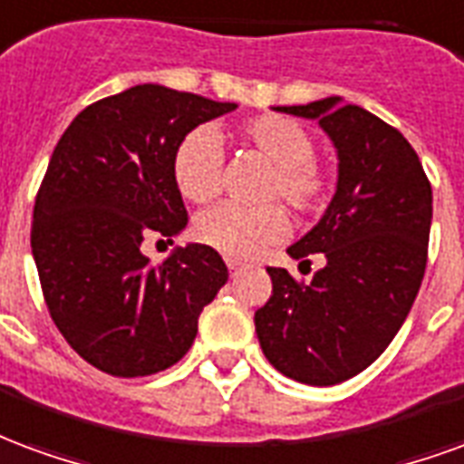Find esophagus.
<instances>
[{"instance_id":"34e87169","label":"esophagus","mask_w":464,"mask_h":464,"mask_svg":"<svg viewBox=\"0 0 464 464\" xmlns=\"http://www.w3.org/2000/svg\"><path fill=\"white\" fill-rule=\"evenodd\" d=\"M227 266H229V274H232V276H237V274L242 272V265H239V262H235V259H227Z\"/></svg>"}]
</instances>
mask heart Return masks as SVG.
Segmentation results:
<instances>
[{
	"label": "heart",
	"mask_w": 464,
	"mask_h": 464,
	"mask_svg": "<svg viewBox=\"0 0 464 464\" xmlns=\"http://www.w3.org/2000/svg\"><path fill=\"white\" fill-rule=\"evenodd\" d=\"M239 135L274 165L266 198H282L304 215L324 209L331 178L314 160V138L302 123L269 113L246 121ZM222 140L212 128L199 125L185 135L172 153V180L182 198L198 205L218 198L222 190ZM195 235L202 245L229 259H249L289 237V218L279 205H219L199 215Z\"/></svg>",
	"instance_id": "b5f03b06"
}]
</instances>
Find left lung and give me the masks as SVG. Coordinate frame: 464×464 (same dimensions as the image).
<instances>
[{"label":"left lung","mask_w":464,"mask_h":464,"mask_svg":"<svg viewBox=\"0 0 464 464\" xmlns=\"http://www.w3.org/2000/svg\"><path fill=\"white\" fill-rule=\"evenodd\" d=\"M319 121L339 155V182L319 225L286 252L324 256L311 284L269 266L272 296L255 326L266 361L306 385H336L366 371L403 326L420 289L432 190L401 130L339 96L276 106ZM311 265V262H309Z\"/></svg>","instance_id":"8db88e82"}]
</instances>
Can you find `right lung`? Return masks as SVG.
I'll list each match as a JSON object with an SVG mask.
<instances>
[{"label": "right lung", "mask_w": 464, "mask_h": 464, "mask_svg": "<svg viewBox=\"0 0 464 464\" xmlns=\"http://www.w3.org/2000/svg\"><path fill=\"white\" fill-rule=\"evenodd\" d=\"M237 103L143 83L71 121L36 195L32 255L56 329L91 366L118 378L178 363L198 319L227 282L208 245L172 249L158 266L143 237L180 235L188 209L172 153L199 123Z\"/></svg>", "instance_id": "right-lung-1"}]
</instances>
